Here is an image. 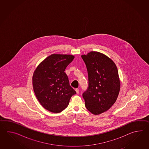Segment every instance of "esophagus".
Here are the masks:
<instances>
[{
	"label": "esophagus",
	"instance_id": "esophagus-1",
	"mask_svg": "<svg viewBox=\"0 0 149 149\" xmlns=\"http://www.w3.org/2000/svg\"><path fill=\"white\" fill-rule=\"evenodd\" d=\"M75 91H76V93H77V94H79V89L78 88H76L75 89Z\"/></svg>",
	"mask_w": 149,
	"mask_h": 149
}]
</instances>
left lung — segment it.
Here are the masks:
<instances>
[{"instance_id": "1", "label": "left lung", "mask_w": 149, "mask_h": 149, "mask_svg": "<svg viewBox=\"0 0 149 149\" xmlns=\"http://www.w3.org/2000/svg\"><path fill=\"white\" fill-rule=\"evenodd\" d=\"M87 70L88 86L82 94L86 108L94 114L107 111L117 99L120 87L117 68L106 55L91 52L81 55Z\"/></svg>"}]
</instances>
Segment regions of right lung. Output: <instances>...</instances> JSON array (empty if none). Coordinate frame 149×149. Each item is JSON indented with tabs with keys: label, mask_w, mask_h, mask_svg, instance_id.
<instances>
[{
	"label": "right lung",
	"mask_w": 149,
	"mask_h": 149,
	"mask_svg": "<svg viewBox=\"0 0 149 149\" xmlns=\"http://www.w3.org/2000/svg\"><path fill=\"white\" fill-rule=\"evenodd\" d=\"M74 56L52 54L39 64L32 77V85L36 97L44 108L59 113L68 106L76 92L70 85L64 72Z\"/></svg>",
	"instance_id": "add662e5"
}]
</instances>
